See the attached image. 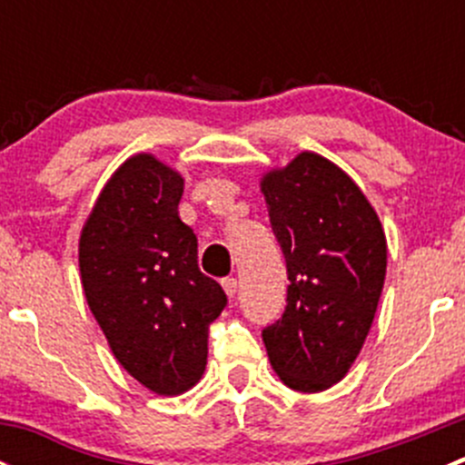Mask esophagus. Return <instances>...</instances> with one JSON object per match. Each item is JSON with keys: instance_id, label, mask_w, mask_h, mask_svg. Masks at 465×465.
Returning a JSON list of instances; mask_svg holds the SVG:
<instances>
[{"instance_id": "obj_1", "label": "esophagus", "mask_w": 465, "mask_h": 465, "mask_svg": "<svg viewBox=\"0 0 465 465\" xmlns=\"http://www.w3.org/2000/svg\"><path fill=\"white\" fill-rule=\"evenodd\" d=\"M223 288H224V292H227V297L233 299L238 292V281L233 279V276H227V279H223Z\"/></svg>"}]
</instances>
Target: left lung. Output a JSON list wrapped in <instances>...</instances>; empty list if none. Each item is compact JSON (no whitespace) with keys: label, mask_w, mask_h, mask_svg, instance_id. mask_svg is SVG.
<instances>
[{"label":"left lung","mask_w":465,"mask_h":465,"mask_svg":"<svg viewBox=\"0 0 465 465\" xmlns=\"http://www.w3.org/2000/svg\"><path fill=\"white\" fill-rule=\"evenodd\" d=\"M261 186L290 281L283 315L262 328L267 358L290 389L322 391L346 376L373 323L387 272L382 224L355 182L315 153Z\"/></svg>","instance_id":"1"}]
</instances>
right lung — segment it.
Wrapping results in <instances>:
<instances>
[{
	"instance_id": "1",
	"label": "right lung",
	"mask_w": 465,
	"mask_h": 465,
	"mask_svg": "<svg viewBox=\"0 0 465 465\" xmlns=\"http://www.w3.org/2000/svg\"><path fill=\"white\" fill-rule=\"evenodd\" d=\"M184 180L150 154L112 175L81 233L83 290L121 367L150 391L198 382L209 326L227 306L198 267V238L177 213Z\"/></svg>"
}]
</instances>
